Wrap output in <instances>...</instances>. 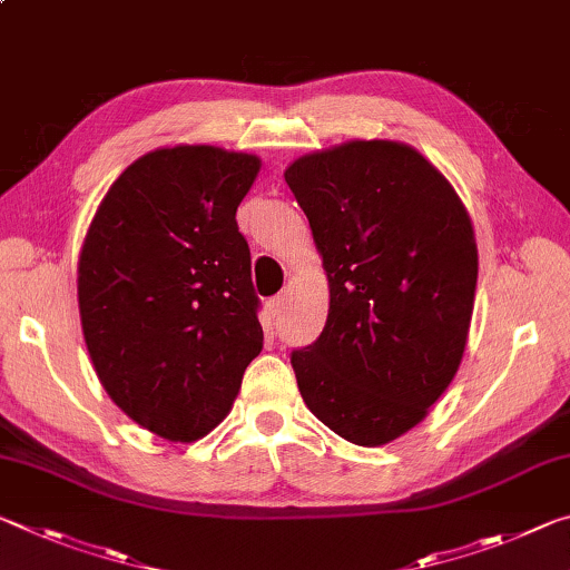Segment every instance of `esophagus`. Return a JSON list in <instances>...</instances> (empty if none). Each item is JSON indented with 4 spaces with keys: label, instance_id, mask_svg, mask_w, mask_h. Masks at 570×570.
Returning <instances> with one entry per match:
<instances>
[{
    "label": "esophagus",
    "instance_id": "esophagus-1",
    "mask_svg": "<svg viewBox=\"0 0 570 570\" xmlns=\"http://www.w3.org/2000/svg\"><path fill=\"white\" fill-rule=\"evenodd\" d=\"M284 308H286V294H282V296H276L272 304H268V312H272V316L274 320H278V316L284 314Z\"/></svg>",
    "mask_w": 570,
    "mask_h": 570
}]
</instances>
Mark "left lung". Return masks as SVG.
Here are the masks:
<instances>
[{
    "label": "left lung",
    "instance_id": "8db88e82",
    "mask_svg": "<svg viewBox=\"0 0 570 570\" xmlns=\"http://www.w3.org/2000/svg\"><path fill=\"white\" fill-rule=\"evenodd\" d=\"M284 178L330 278V316L292 352L306 407L362 448L428 417L455 377L478 286L465 206L397 140H350L294 160Z\"/></svg>",
    "mask_w": 570,
    "mask_h": 570
}]
</instances>
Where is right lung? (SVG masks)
<instances>
[{
	"label": "right lung",
	"mask_w": 570,
	"mask_h": 570,
	"mask_svg": "<svg viewBox=\"0 0 570 570\" xmlns=\"http://www.w3.org/2000/svg\"><path fill=\"white\" fill-rule=\"evenodd\" d=\"M262 160L176 146L130 163L105 193L77 264L85 344L105 392L170 442L226 417L264 346L236 208Z\"/></svg>",
	"instance_id": "obj_1"
}]
</instances>
